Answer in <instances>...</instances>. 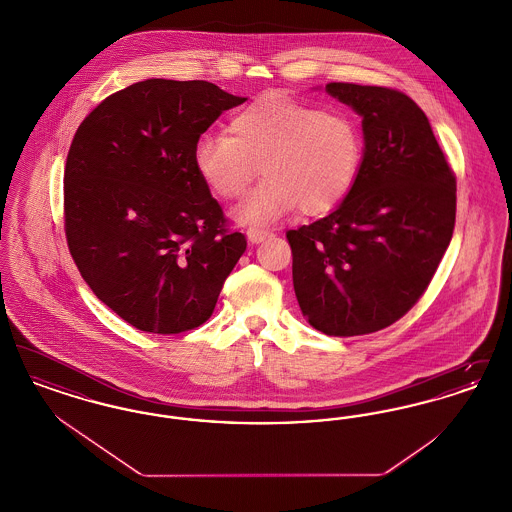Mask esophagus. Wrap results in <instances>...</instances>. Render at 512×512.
I'll use <instances>...</instances> for the list:
<instances>
[{"instance_id":"34e87169","label":"esophagus","mask_w":512,"mask_h":512,"mask_svg":"<svg viewBox=\"0 0 512 512\" xmlns=\"http://www.w3.org/2000/svg\"><path fill=\"white\" fill-rule=\"evenodd\" d=\"M245 236H247V240H249L251 244H261L263 240H267V238L272 236V232H268L265 228H255V226H251V228H247Z\"/></svg>"}]
</instances>
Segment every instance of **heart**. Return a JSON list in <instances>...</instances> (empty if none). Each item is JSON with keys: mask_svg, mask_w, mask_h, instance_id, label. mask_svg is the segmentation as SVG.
I'll return each mask as SVG.
<instances>
[{"mask_svg": "<svg viewBox=\"0 0 512 512\" xmlns=\"http://www.w3.org/2000/svg\"><path fill=\"white\" fill-rule=\"evenodd\" d=\"M363 165L359 124L340 109H320L286 94H267L238 109L228 134H207L194 147V169L219 199L245 194L259 167L267 178L234 217L265 226L301 207L334 211L351 194Z\"/></svg>", "mask_w": 512, "mask_h": 512, "instance_id": "obj_1", "label": "heart"}]
</instances>
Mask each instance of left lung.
<instances>
[{
    "mask_svg": "<svg viewBox=\"0 0 512 512\" xmlns=\"http://www.w3.org/2000/svg\"><path fill=\"white\" fill-rule=\"evenodd\" d=\"M326 92L363 117V165L328 217L286 236L303 317L349 338L390 326L428 288L453 236L457 182L409 96L345 82Z\"/></svg>",
    "mask_w": 512,
    "mask_h": 512,
    "instance_id": "obj_1",
    "label": "left lung"
}]
</instances>
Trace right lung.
<instances>
[{"label": "right lung", "instance_id": "right-lung-1", "mask_svg": "<svg viewBox=\"0 0 512 512\" xmlns=\"http://www.w3.org/2000/svg\"><path fill=\"white\" fill-rule=\"evenodd\" d=\"M205 80L147 78L103 99L74 134L65 167V232L86 284L151 334L213 315L245 236L224 228L194 169V147L242 105Z\"/></svg>", "mask_w": 512, "mask_h": 512}]
</instances>
